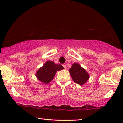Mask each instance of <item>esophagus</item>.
I'll return each instance as SVG.
<instances>
[{"label": "esophagus", "instance_id": "obj_1", "mask_svg": "<svg viewBox=\"0 0 123 123\" xmlns=\"http://www.w3.org/2000/svg\"><path fill=\"white\" fill-rule=\"evenodd\" d=\"M63 67H64V69H66L67 67H66V66L65 65V64H63Z\"/></svg>", "mask_w": 123, "mask_h": 123}]
</instances>
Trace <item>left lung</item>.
I'll return each instance as SVG.
<instances>
[{"mask_svg":"<svg viewBox=\"0 0 123 123\" xmlns=\"http://www.w3.org/2000/svg\"><path fill=\"white\" fill-rule=\"evenodd\" d=\"M69 72L74 81L79 85L84 84L89 79L88 73L78 63L72 64Z\"/></svg>","mask_w":123,"mask_h":123,"instance_id":"left-lung-1","label":"left lung"}]
</instances>
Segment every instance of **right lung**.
Listing matches in <instances>:
<instances>
[{
    "label": "right lung",
    "instance_id": "1",
    "mask_svg": "<svg viewBox=\"0 0 123 123\" xmlns=\"http://www.w3.org/2000/svg\"><path fill=\"white\" fill-rule=\"evenodd\" d=\"M63 69L64 68L61 64H56L53 61H48L38 70L36 75L40 81L48 84L53 80L57 70Z\"/></svg>",
    "mask_w": 123,
    "mask_h": 123
}]
</instances>
